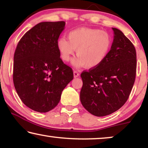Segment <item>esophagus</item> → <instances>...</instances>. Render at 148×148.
I'll list each match as a JSON object with an SVG mask.
<instances>
[{"instance_id": "1", "label": "esophagus", "mask_w": 148, "mask_h": 148, "mask_svg": "<svg viewBox=\"0 0 148 148\" xmlns=\"http://www.w3.org/2000/svg\"><path fill=\"white\" fill-rule=\"evenodd\" d=\"M73 75H74V77H77L79 76V72L77 71H74Z\"/></svg>"}]
</instances>
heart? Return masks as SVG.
<instances>
[{"label": "heart", "instance_id": "b5f03b06", "mask_svg": "<svg viewBox=\"0 0 148 148\" xmlns=\"http://www.w3.org/2000/svg\"><path fill=\"white\" fill-rule=\"evenodd\" d=\"M67 38H59L56 46L60 57L69 62L76 50L78 56L73 61L75 67L86 65L87 68H95L102 63L110 51L112 38L106 31L98 29L81 27L67 34Z\"/></svg>", "mask_w": 148, "mask_h": 148}]
</instances>
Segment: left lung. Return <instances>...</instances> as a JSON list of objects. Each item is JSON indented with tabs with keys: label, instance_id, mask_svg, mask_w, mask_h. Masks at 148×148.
Segmentation results:
<instances>
[{
	"label": "left lung",
	"instance_id": "left-lung-1",
	"mask_svg": "<svg viewBox=\"0 0 148 148\" xmlns=\"http://www.w3.org/2000/svg\"><path fill=\"white\" fill-rule=\"evenodd\" d=\"M114 40L104 62L83 71L80 100L83 106L96 116L110 114L128 100L136 75V50L121 30L112 27Z\"/></svg>",
	"mask_w": 148,
	"mask_h": 148
}]
</instances>
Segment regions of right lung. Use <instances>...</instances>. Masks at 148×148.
I'll return each mask as SVG.
<instances>
[{
	"instance_id": "1",
	"label": "right lung",
	"mask_w": 148,
	"mask_h": 148,
	"mask_svg": "<svg viewBox=\"0 0 148 148\" xmlns=\"http://www.w3.org/2000/svg\"><path fill=\"white\" fill-rule=\"evenodd\" d=\"M64 21L41 22L26 32L14 54L13 83L28 108L47 112L57 106L62 90L73 79L60 58L56 42Z\"/></svg>"
}]
</instances>
